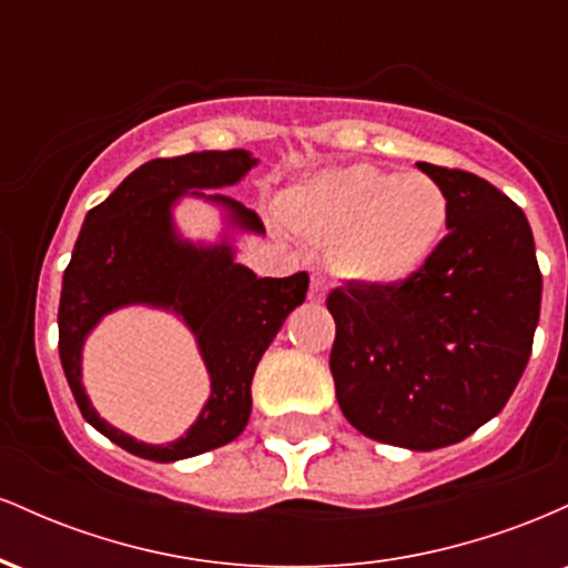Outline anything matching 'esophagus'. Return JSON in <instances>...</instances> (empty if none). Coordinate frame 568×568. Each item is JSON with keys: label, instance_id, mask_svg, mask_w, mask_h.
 <instances>
[{"label": "esophagus", "instance_id": "esophagus-1", "mask_svg": "<svg viewBox=\"0 0 568 568\" xmlns=\"http://www.w3.org/2000/svg\"><path fill=\"white\" fill-rule=\"evenodd\" d=\"M325 291H328V283H325V277H321V275L312 277V285H310V302H323V298H325Z\"/></svg>", "mask_w": 568, "mask_h": 568}]
</instances>
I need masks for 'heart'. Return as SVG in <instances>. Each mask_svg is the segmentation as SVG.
<instances>
[{"instance_id":"1","label":"heart","mask_w":568,"mask_h":568,"mask_svg":"<svg viewBox=\"0 0 568 568\" xmlns=\"http://www.w3.org/2000/svg\"><path fill=\"white\" fill-rule=\"evenodd\" d=\"M448 211L433 175L368 162L312 173L280 200L293 230L331 240V258L344 277L376 288L403 283L427 264L446 232Z\"/></svg>"}]
</instances>
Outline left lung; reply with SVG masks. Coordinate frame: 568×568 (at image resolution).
<instances>
[{
  "label": "left lung",
  "instance_id": "1",
  "mask_svg": "<svg viewBox=\"0 0 568 568\" xmlns=\"http://www.w3.org/2000/svg\"><path fill=\"white\" fill-rule=\"evenodd\" d=\"M446 192L448 234L414 277L328 293L336 400L371 440L433 452L510 400L531 355L542 275L524 211L475 173L416 162Z\"/></svg>",
  "mask_w": 568,
  "mask_h": 568
}]
</instances>
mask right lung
<instances>
[{
	"instance_id": "1",
	"label": "right lung",
	"mask_w": 568,
	"mask_h": 568,
	"mask_svg": "<svg viewBox=\"0 0 568 568\" xmlns=\"http://www.w3.org/2000/svg\"><path fill=\"white\" fill-rule=\"evenodd\" d=\"M245 149L192 152L141 165L84 216L58 306V352L84 419L125 452L175 462L237 438L251 416V382L285 317L304 302L310 275L256 277L234 262L230 240L189 243L173 226L184 194L216 202L234 230L264 232L262 219L226 194L200 189L237 184L256 165ZM195 192L192 193L191 189ZM146 303L179 314L199 338L212 376V397L179 442L152 447L103 423L81 387L83 338L103 314Z\"/></svg>"
}]
</instances>
